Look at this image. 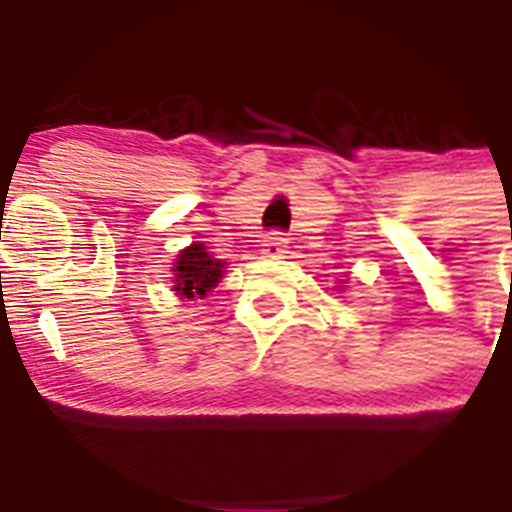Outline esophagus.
I'll return each mask as SVG.
<instances>
[{
  "label": "esophagus",
  "mask_w": 512,
  "mask_h": 512,
  "mask_svg": "<svg viewBox=\"0 0 512 512\" xmlns=\"http://www.w3.org/2000/svg\"><path fill=\"white\" fill-rule=\"evenodd\" d=\"M261 253H264L266 259H279V256L287 253V238L282 233L266 235L264 243H261Z\"/></svg>",
  "instance_id": "1"
}]
</instances>
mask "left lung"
<instances>
[{"mask_svg": "<svg viewBox=\"0 0 512 512\" xmlns=\"http://www.w3.org/2000/svg\"><path fill=\"white\" fill-rule=\"evenodd\" d=\"M338 284H341V287H346V284H348V282H343V279H341V282H338ZM338 292H341V289H338Z\"/></svg>", "mask_w": 512, "mask_h": 512, "instance_id": "obj_1", "label": "left lung"}]
</instances>
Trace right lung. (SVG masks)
I'll return each mask as SVG.
<instances>
[{
  "label": "right lung",
  "mask_w": 512,
  "mask_h": 512,
  "mask_svg": "<svg viewBox=\"0 0 512 512\" xmlns=\"http://www.w3.org/2000/svg\"><path fill=\"white\" fill-rule=\"evenodd\" d=\"M228 261L212 259L205 243H189L187 248L176 253L174 266H171V292L182 302L205 300L217 284L223 282Z\"/></svg>",
  "instance_id": "right-lung-1"
}]
</instances>
